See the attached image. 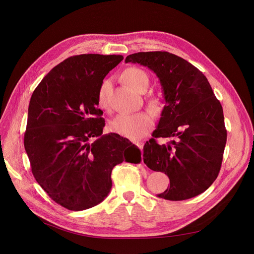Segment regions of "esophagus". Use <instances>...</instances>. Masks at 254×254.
Here are the masks:
<instances>
[{"instance_id": "1", "label": "esophagus", "mask_w": 254, "mask_h": 254, "mask_svg": "<svg viewBox=\"0 0 254 254\" xmlns=\"http://www.w3.org/2000/svg\"><path fill=\"white\" fill-rule=\"evenodd\" d=\"M135 145L137 146V148L143 150V148H144V143L143 142H137V143H135Z\"/></svg>"}]
</instances>
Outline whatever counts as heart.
<instances>
[{
  "label": "heart",
  "mask_w": 254,
  "mask_h": 254,
  "mask_svg": "<svg viewBox=\"0 0 254 254\" xmlns=\"http://www.w3.org/2000/svg\"><path fill=\"white\" fill-rule=\"evenodd\" d=\"M126 83L134 91H139L143 84L149 85L147 74L137 67H128L124 73ZM111 84L109 80H104L99 89L97 99L101 107L107 106V96ZM149 106L152 110L158 112L162 108V102L158 98H152L149 101ZM153 118L147 112H139L134 114H120L109 123V128L126 139L137 141L144 137L153 127Z\"/></svg>",
  "instance_id": "1"
}]
</instances>
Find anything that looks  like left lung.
I'll return each instance as SVG.
<instances>
[{"label": "left lung", "mask_w": 254, "mask_h": 254, "mask_svg": "<svg viewBox=\"0 0 254 254\" xmlns=\"http://www.w3.org/2000/svg\"><path fill=\"white\" fill-rule=\"evenodd\" d=\"M126 63L148 66L158 77L165 101L144 162L164 172L170 187L159 197L183 200L209 189L218 177L227 141L223 108L205 76L188 61L167 52L129 55ZM155 137H170L159 145Z\"/></svg>", "instance_id": "obj_1"}]
</instances>
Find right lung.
<instances>
[{"mask_svg":"<svg viewBox=\"0 0 254 254\" xmlns=\"http://www.w3.org/2000/svg\"><path fill=\"white\" fill-rule=\"evenodd\" d=\"M123 60L121 55L95 54L67 58L32 93L25 151L39 186L67 210L100 203L111 190L113 167L142 160L141 151L126 137L102 134L98 89Z\"/></svg>","mask_w":254,"mask_h":254,"instance_id":"1","label":"right lung"}]
</instances>
